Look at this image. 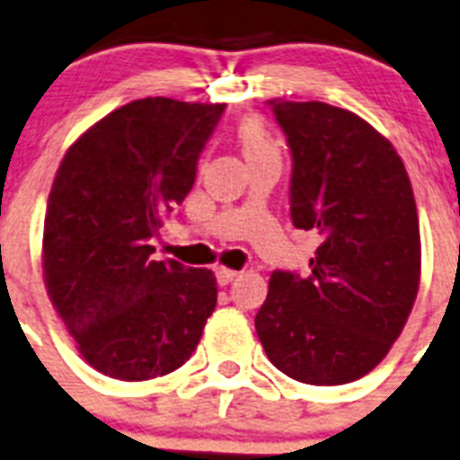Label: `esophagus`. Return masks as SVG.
<instances>
[{
  "instance_id": "34e87169",
  "label": "esophagus",
  "mask_w": 460,
  "mask_h": 460,
  "mask_svg": "<svg viewBox=\"0 0 460 460\" xmlns=\"http://www.w3.org/2000/svg\"><path fill=\"white\" fill-rule=\"evenodd\" d=\"M215 276H217L219 285H229L231 280L238 276V271H234V269H226V266H217V269H215Z\"/></svg>"
}]
</instances>
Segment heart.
I'll return each instance as SVG.
<instances>
[{
	"mask_svg": "<svg viewBox=\"0 0 460 460\" xmlns=\"http://www.w3.org/2000/svg\"><path fill=\"white\" fill-rule=\"evenodd\" d=\"M236 137L243 154L248 158V164L260 161V158H280V149H278L276 140H273L269 128L260 119H243L238 123Z\"/></svg>",
	"mask_w": 460,
	"mask_h": 460,
	"instance_id": "b5f03b06",
	"label": "heart"
}]
</instances>
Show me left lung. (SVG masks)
Listing matches in <instances>:
<instances>
[{"label":"left lung","mask_w":460,"mask_h":460,"mask_svg":"<svg viewBox=\"0 0 460 460\" xmlns=\"http://www.w3.org/2000/svg\"><path fill=\"white\" fill-rule=\"evenodd\" d=\"M292 152L289 210L318 231L311 276L273 271L254 330L289 379L341 385L384 360L420 283V234L407 168L388 137L327 102H280Z\"/></svg>","instance_id":"obj_1"}]
</instances>
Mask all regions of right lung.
Segmentation results:
<instances>
[{
    "label": "right lung",
    "instance_id": "right-lung-1",
    "mask_svg": "<svg viewBox=\"0 0 460 460\" xmlns=\"http://www.w3.org/2000/svg\"><path fill=\"white\" fill-rule=\"evenodd\" d=\"M222 111L133 100L93 123L60 161L44 217V285L81 358L111 379L182 367L215 311V273L152 260L149 241L194 187Z\"/></svg>",
    "mask_w": 460,
    "mask_h": 460
}]
</instances>
